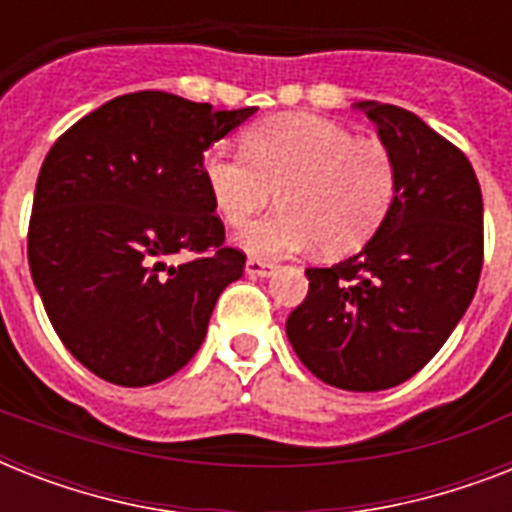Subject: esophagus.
Listing matches in <instances>:
<instances>
[{
	"label": "esophagus",
	"mask_w": 512,
	"mask_h": 512,
	"mask_svg": "<svg viewBox=\"0 0 512 512\" xmlns=\"http://www.w3.org/2000/svg\"><path fill=\"white\" fill-rule=\"evenodd\" d=\"M276 265L271 260H263V257H249L247 260V273L249 276H271Z\"/></svg>",
	"instance_id": "obj_1"
}]
</instances>
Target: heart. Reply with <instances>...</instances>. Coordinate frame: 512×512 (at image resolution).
Masks as SVG:
<instances>
[{
	"label": "heart",
	"instance_id": "heart-1",
	"mask_svg": "<svg viewBox=\"0 0 512 512\" xmlns=\"http://www.w3.org/2000/svg\"><path fill=\"white\" fill-rule=\"evenodd\" d=\"M209 199L239 228L273 199L281 207L239 236L255 255H295L319 244L327 257L358 252L388 220L398 162L388 143L356 138L313 114L271 116L249 127L244 151L215 143L201 156Z\"/></svg>",
	"mask_w": 512,
	"mask_h": 512
}]
</instances>
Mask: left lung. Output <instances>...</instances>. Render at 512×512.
<instances>
[{
	"instance_id": "1",
	"label": "left lung",
	"mask_w": 512,
	"mask_h": 512,
	"mask_svg": "<svg viewBox=\"0 0 512 512\" xmlns=\"http://www.w3.org/2000/svg\"><path fill=\"white\" fill-rule=\"evenodd\" d=\"M361 108L396 156V204L361 252L305 271L287 337L319 380L372 393L420 372L468 311L484 265V199L468 156L420 116L374 100Z\"/></svg>"
}]
</instances>
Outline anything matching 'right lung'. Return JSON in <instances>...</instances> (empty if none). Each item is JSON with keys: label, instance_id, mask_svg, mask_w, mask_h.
<instances>
[{"label": "right lung", "instance_id": "add662e5", "mask_svg": "<svg viewBox=\"0 0 512 512\" xmlns=\"http://www.w3.org/2000/svg\"><path fill=\"white\" fill-rule=\"evenodd\" d=\"M257 108L119 95L44 156L28 265L52 329L100 380L140 388L183 369L247 255L225 247L201 156ZM183 251L189 260L167 266Z\"/></svg>", "mask_w": 512, "mask_h": 512}]
</instances>
